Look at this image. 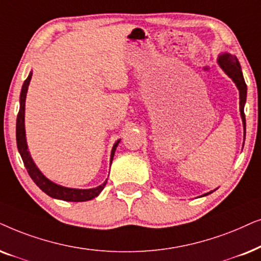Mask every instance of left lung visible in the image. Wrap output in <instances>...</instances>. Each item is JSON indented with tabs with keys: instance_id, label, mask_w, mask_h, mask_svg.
<instances>
[{
	"instance_id": "1",
	"label": "left lung",
	"mask_w": 261,
	"mask_h": 261,
	"mask_svg": "<svg viewBox=\"0 0 261 261\" xmlns=\"http://www.w3.org/2000/svg\"><path fill=\"white\" fill-rule=\"evenodd\" d=\"M218 64L223 69L225 74L230 77L234 83L238 87L239 93H240V112H241L242 118V124H244V131H245V137H246V117H245V103H246V96H247V86H246L244 75H242L241 67L238 58L235 56L230 54H222L218 56ZM213 193V191L209 193L203 194V196H207V194Z\"/></svg>"
}]
</instances>
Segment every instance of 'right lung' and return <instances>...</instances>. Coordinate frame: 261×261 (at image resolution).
Returning a JSON list of instances; mask_svg holds the SVG:
<instances>
[{
  "label": "right lung",
  "instance_id": "1",
  "mask_svg": "<svg viewBox=\"0 0 261 261\" xmlns=\"http://www.w3.org/2000/svg\"><path fill=\"white\" fill-rule=\"evenodd\" d=\"M31 79H32V72H30L29 77L25 80L23 82L22 88H21V94H20V110L19 113H17L16 118V144L17 149H19L20 155H21V159L23 161V165H25L27 172L36 185L39 187V189L50 196L52 198H56V199H61L65 201H87L93 199V198L98 197L99 193L101 192L105 187L107 180L102 185H100L95 189H88V190H79V189H69V187H64L61 185H57V184L52 182L51 180H48L46 176H45L43 173H41L36 163L33 162L32 158H31L30 151L27 150V143H26V134H25V101H26V94L27 89H29V85ZM119 141H117L114 143L112 151H111V163H112L114 151H116L117 145L119 143Z\"/></svg>",
  "mask_w": 261,
  "mask_h": 261
}]
</instances>
